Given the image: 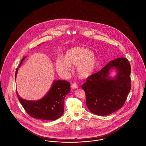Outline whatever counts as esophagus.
I'll list each match as a JSON object with an SVG mask.
<instances>
[{"label": "esophagus", "mask_w": 146, "mask_h": 146, "mask_svg": "<svg viewBox=\"0 0 146 146\" xmlns=\"http://www.w3.org/2000/svg\"><path fill=\"white\" fill-rule=\"evenodd\" d=\"M71 87L72 89H76V88H78V84H76V83H73V84L71 85Z\"/></svg>", "instance_id": "obj_1"}]
</instances>
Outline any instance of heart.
I'll list each match as a JSON object with an SVG mask.
<instances>
[{
	"label": "heart",
	"instance_id": "heart-1",
	"mask_svg": "<svg viewBox=\"0 0 146 146\" xmlns=\"http://www.w3.org/2000/svg\"><path fill=\"white\" fill-rule=\"evenodd\" d=\"M70 66H76L78 74L82 78H88L94 72L97 66V58L90 49L76 47L68 50L63 58L56 59L55 66L58 71L67 74L71 68Z\"/></svg>",
	"mask_w": 146,
	"mask_h": 146
}]
</instances>
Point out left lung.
<instances>
[{
    "label": "left lung",
    "instance_id": "left-lung-1",
    "mask_svg": "<svg viewBox=\"0 0 146 146\" xmlns=\"http://www.w3.org/2000/svg\"><path fill=\"white\" fill-rule=\"evenodd\" d=\"M114 68L113 78L109 72ZM131 66L125 58L109 62L104 67L87 78L82 87L86 92V104L91 112L107 115L121 108L131 90Z\"/></svg>",
    "mask_w": 146,
    "mask_h": 146
}]
</instances>
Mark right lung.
Returning a JSON list of instances; mask_svg holds the SVG:
<instances>
[{"label":"right lung","instance_id":"right-lung-1","mask_svg":"<svg viewBox=\"0 0 146 146\" xmlns=\"http://www.w3.org/2000/svg\"><path fill=\"white\" fill-rule=\"evenodd\" d=\"M27 57L21 60L19 67ZM16 69L15 78L18 72ZM70 91V83L65 80H55L47 94L37 101H28L20 97L19 100L26 112L32 117L42 120H55L60 117L64 112V100Z\"/></svg>","mask_w":146,"mask_h":146}]
</instances>
